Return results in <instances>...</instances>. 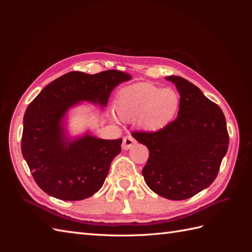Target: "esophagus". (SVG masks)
Here are the masks:
<instances>
[{
	"label": "esophagus",
	"mask_w": 252,
	"mask_h": 252,
	"mask_svg": "<svg viewBox=\"0 0 252 252\" xmlns=\"http://www.w3.org/2000/svg\"><path fill=\"white\" fill-rule=\"evenodd\" d=\"M135 144V140L132 138L131 135H127L123 139V144H122V148L124 150H128L130 149L133 145Z\"/></svg>",
	"instance_id": "esophagus-1"
}]
</instances>
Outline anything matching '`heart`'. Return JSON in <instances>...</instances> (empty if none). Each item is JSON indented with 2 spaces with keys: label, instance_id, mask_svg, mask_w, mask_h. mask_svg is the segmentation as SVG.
Instances as JSON below:
<instances>
[{
  "label": "heart",
  "instance_id": "b5f03b06",
  "mask_svg": "<svg viewBox=\"0 0 252 252\" xmlns=\"http://www.w3.org/2000/svg\"><path fill=\"white\" fill-rule=\"evenodd\" d=\"M180 107V95L171 88L138 83L121 89L113 103L119 119L131 122L147 131H158L171 123Z\"/></svg>",
  "mask_w": 252,
  "mask_h": 252
}]
</instances>
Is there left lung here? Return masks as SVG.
<instances>
[{
    "instance_id": "obj_1",
    "label": "left lung",
    "mask_w": 252,
    "mask_h": 252,
    "mask_svg": "<svg viewBox=\"0 0 252 252\" xmlns=\"http://www.w3.org/2000/svg\"><path fill=\"white\" fill-rule=\"evenodd\" d=\"M166 80L181 95L178 118L161 130L135 131L133 136L149 150L142 170L147 186L166 199L181 201L216 180L229 135L222 109L199 88L178 75Z\"/></svg>"
}]
</instances>
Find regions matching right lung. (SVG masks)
<instances>
[{"label":"right lung","mask_w":252,"mask_h":252,"mask_svg":"<svg viewBox=\"0 0 252 252\" xmlns=\"http://www.w3.org/2000/svg\"><path fill=\"white\" fill-rule=\"evenodd\" d=\"M131 75L119 70L95 74L68 72L45 87L28 105L23 119L22 155L44 192L63 201H80L97 192L122 139H97L89 132L70 140L64 118L87 101L105 107L114 87Z\"/></svg>","instance_id":"1"}]
</instances>
